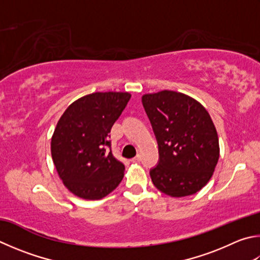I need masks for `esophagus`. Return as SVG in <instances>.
Returning <instances> with one entry per match:
<instances>
[{"mask_svg": "<svg viewBox=\"0 0 260 260\" xmlns=\"http://www.w3.org/2000/svg\"><path fill=\"white\" fill-rule=\"evenodd\" d=\"M140 160H141L140 155H136V157H134V158H132V159H131V161H132V162H140Z\"/></svg>", "mask_w": 260, "mask_h": 260, "instance_id": "34e87169", "label": "esophagus"}]
</instances>
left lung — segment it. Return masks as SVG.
Instances as JSON below:
<instances>
[{
  "instance_id": "8db88e82",
  "label": "left lung",
  "mask_w": 260,
  "mask_h": 260,
  "mask_svg": "<svg viewBox=\"0 0 260 260\" xmlns=\"http://www.w3.org/2000/svg\"><path fill=\"white\" fill-rule=\"evenodd\" d=\"M142 103L159 149V162L150 171L154 186L174 198L194 194L209 182L219 158L208 111L186 94L167 89L144 94Z\"/></svg>"
}]
</instances>
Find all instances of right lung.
I'll return each mask as SVG.
<instances>
[{
  "instance_id": "1",
  "label": "right lung",
  "mask_w": 260,
  "mask_h": 260,
  "mask_svg": "<svg viewBox=\"0 0 260 260\" xmlns=\"http://www.w3.org/2000/svg\"><path fill=\"white\" fill-rule=\"evenodd\" d=\"M127 92H96L70 105L56 124L51 154L64 186L82 199L99 200L119 185L124 164L110 148V131L129 101Z\"/></svg>"
}]
</instances>
